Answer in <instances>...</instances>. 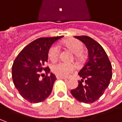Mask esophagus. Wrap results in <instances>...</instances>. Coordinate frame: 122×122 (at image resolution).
I'll return each instance as SVG.
<instances>
[{
    "instance_id": "1",
    "label": "esophagus",
    "mask_w": 122,
    "mask_h": 122,
    "mask_svg": "<svg viewBox=\"0 0 122 122\" xmlns=\"http://www.w3.org/2000/svg\"><path fill=\"white\" fill-rule=\"evenodd\" d=\"M56 79H66V78L62 77V76H56Z\"/></svg>"
}]
</instances>
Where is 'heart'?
Returning <instances> with one entry per match:
<instances>
[{"label":"heart","instance_id":"1","mask_svg":"<svg viewBox=\"0 0 122 122\" xmlns=\"http://www.w3.org/2000/svg\"><path fill=\"white\" fill-rule=\"evenodd\" d=\"M64 46L69 49L72 53L78 56H80L83 51V45L81 42L76 39H70L64 43ZM60 54V49L57 45H54L51 47L48 52V57L52 61H55L58 59ZM52 71L56 75L68 77L75 71V66L72 64L66 63L63 62H58L54 63L52 67Z\"/></svg>","mask_w":122,"mask_h":122}]
</instances>
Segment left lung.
<instances>
[{
    "instance_id": "1",
    "label": "left lung",
    "mask_w": 122,
    "mask_h": 122,
    "mask_svg": "<svg viewBox=\"0 0 122 122\" xmlns=\"http://www.w3.org/2000/svg\"><path fill=\"white\" fill-rule=\"evenodd\" d=\"M88 50V59L78 75L81 80L71 94L79 102L91 104L96 102L110 84L112 66L104 48L96 41L87 36H77Z\"/></svg>"
}]
</instances>
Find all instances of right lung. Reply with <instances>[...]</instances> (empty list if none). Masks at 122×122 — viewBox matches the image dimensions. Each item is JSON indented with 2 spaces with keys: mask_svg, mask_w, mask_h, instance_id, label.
<instances>
[{
  "mask_svg": "<svg viewBox=\"0 0 122 122\" xmlns=\"http://www.w3.org/2000/svg\"><path fill=\"white\" fill-rule=\"evenodd\" d=\"M63 37L36 39L25 47L14 61L11 70L13 82L20 95L29 102H41L51 94L56 79L52 73L47 75L50 70L44 66L51 46ZM43 69L46 75L41 80L40 75Z\"/></svg>",
  "mask_w": 122,
  "mask_h": 122,
  "instance_id": "1",
  "label": "right lung"
}]
</instances>
